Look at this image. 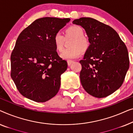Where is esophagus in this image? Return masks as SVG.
<instances>
[{"instance_id": "obj_1", "label": "esophagus", "mask_w": 133, "mask_h": 133, "mask_svg": "<svg viewBox=\"0 0 133 133\" xmlns=\"http://www.w3.org/2000/svg\"><path fill=\"white\" fill-rule=\"evenodd\" d=\"M67 64H68V66H70V65H71V64H72V63L74 62V61H72V60H67Z\"/></svg>"}]
</instances>
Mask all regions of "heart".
I'll use <instances>...</instances> for the list:
<instances>
[{
	"label": "heart",
	"mask_w": 133,
	"mask_h": 133,
	"mask_svg": "<svg viewBox=\"0 0 133 133\" xmlns=\"http://www.w3.org/2000/svg\"><path fill=\"white\" fill-rule=\"evenodd\" d=\"M65 38L66 39L74 38L71 49L64 50L61 54V57L64 59H71L79 57L81 50L85 51L89 47L90 43L88 39L84 37V32L81 26L77 25L71 26L65 31ZM65 38L60 32H57L54 35L53 43L58 51L61 52L64 49Z\"/></svg>",
	"instance_id": "heart-1"
}]
</instances>
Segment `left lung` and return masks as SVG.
<instances>
[{"mask_svg": "<svg viewBox=\"0 0 133 133\" xmlns=\"http://www.w3.org/2000/svg\"><path fill=\"white\" fill-rule=\"evenodd\" d=\"M85 29L90 43L79 61L81 84L87 92L98 98L119 89L130 66L128 52L115 29L90 17L74 20Z\"/></svg>", "mask_w": 133, "mask_h": 133, "instance_id": "obj_1", "label": "left lung"}]
</instances>
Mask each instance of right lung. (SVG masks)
Returning <instances> with one entry per match:
<instances>
[{"instance_id":"1","label":"right lung","mask_w":133,"mask_h":133,"mask_svg":"<svg viewBox=\"0 0 133 133\" xmlns=\"http://www.w3.org/2000/svg\"><path fill=\"white\" fill-rule=\"evenodd\" d=\"M70 20L38 18L18 35L11 55V76L25 98L44 102L58 92L67 63L58 55L53 38Z\"/></svg>"}]
</instances>
